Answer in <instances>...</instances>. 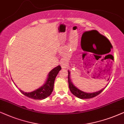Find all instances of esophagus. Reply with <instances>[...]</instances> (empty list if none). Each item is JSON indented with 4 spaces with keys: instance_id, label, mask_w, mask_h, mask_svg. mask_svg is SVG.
<instances>
[{
    "instance_id": "34e87169",
    "label": "esophagus",
    "mask_w": 124,
    "mask_h": 124,
    "mask_svg": "<svg viewBox=\"0 0 124 124\" xmlns=\"http://www.w3.org/2000/svg\"><path fill=\"white\" fill-rule=\"evenodd\" d=\"M66 65V63H64V62H62V63H61V66H62V67H65Z\"/></svg>"
}]
</instances>
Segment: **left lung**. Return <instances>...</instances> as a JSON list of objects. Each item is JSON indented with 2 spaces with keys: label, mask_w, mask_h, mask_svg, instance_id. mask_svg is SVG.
<instances>
[{
  "label": "left lung",
  "mask_w": 124,
  "mask_h": 124,
  "mask_svg": "<svg viewBox=\"0 0 124 124\" xmlns=\"http://www.w3.org/2000/svg\"><path fill=\"white\" fill-rule=\"evenodd\" d=\"M95 32H97V31H88V32L90 33H92V35L91 36V37L89 38V39L90 40L93 41H95V42H96L97 44H99V45H103L104 42H105V39H104L103 38L101 39V37L103 38H105V39H107V41L110 45H111L110 42H109V41L108 39H107L105 37H104L103 35L100 34V33H99L98 32V34H96V33H95ZM69 74H68V82H69V88H70V91L71 92V93L73 94L74 96H75L76 97L78 98L79 99H90V98H92L95 97L96 96L98 95L99 94H100L101 92L103 91L104 90V88L102 89L99 91L98 92H93V93H87V92H85L79 90L78 88H77V87L74 86V85L72 84V82L71 81V79L70 78V71H68Z\"/></svg>",
  "instance_id": "8db88e82"
}]
</instances>
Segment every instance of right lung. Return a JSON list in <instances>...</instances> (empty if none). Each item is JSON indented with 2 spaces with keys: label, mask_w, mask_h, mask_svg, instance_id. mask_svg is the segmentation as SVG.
I'll return each mask as SVG.
<instances>
[{
  "label": "right lung",
  "mask_w": 124,
  "mask_h": 124,
  "mask_svg": "<svg viewBox=\"0 0 124 124\" xmlns=\"http://www.w3.org/2000/svg\"><path fill=\"white\" fill-rule=\"evenodd\" d=\"M61 70L60 66L51 70L47 76V79L45 83L40 88L31 92H24L20 90L21 93L29 98L35 100H42L47 98L52 93L54 88V83L55 79L58 74L59 71Z\"/></svg>",
  "instance_id": "obj_1"
}]
</instances>
